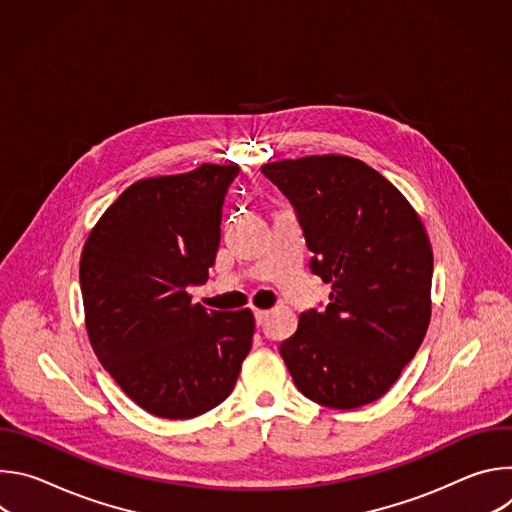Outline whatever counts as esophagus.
Segmentation results:
<instances>
[{"instance_id": "34e87169", "label": "esophagus", "mask_w": 512, "mask_h": 512, "mask_svg": "<svg viewBox=\"0 0 512 512\" xmlns=\"http://www.w3.org/2000/svg\"><path fill=\"white\" fill-rule=\"evenodd\" d=\"M253 314H255V322H257V326H261V324L267 320V316H269V312H267V310H255Z\"/></svg>"}]
</instances>
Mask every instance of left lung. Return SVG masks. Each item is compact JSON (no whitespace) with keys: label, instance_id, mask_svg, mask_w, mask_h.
<instances>
[{"label":"left lung","instance_id":"1","mask_svg":"<svg viewBox=\"0 0 512 512\" xmlns=\"http://www.w3.org/2000/svg\"><path fill=\"white\" fill-rule=\"evenodd\" d=\"M294 206L314 275L332 283L324 310L300 316L279 354L296 387L332 409L383 397L423 342L433 255L405 196L348 156L261 166Z\"/></svg>","mask_w":512,"mask_h":512}]
</instances>
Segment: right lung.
Returning a JSON list of instances; mask_svg holds the SVG:
<instances>
[{
  "label": "right lung",
  "mask_w": 512,
  "mask_h": 512,
  "mask_svg": "<svg viewBox=\"0 0 512 512\" xmlns=\"http://www.w3.org/2000/svg\"><path fill=\"white\" fill-rule=\"evenodd\" d=\"M239 166L139 180L101 216L81 257L87 330L123 393L156 417L221 405L251 350V310L192 304L221 243L223 204Z\"/></svg>",
  "instance_id": "right-lung-1"
}]
</instances>
